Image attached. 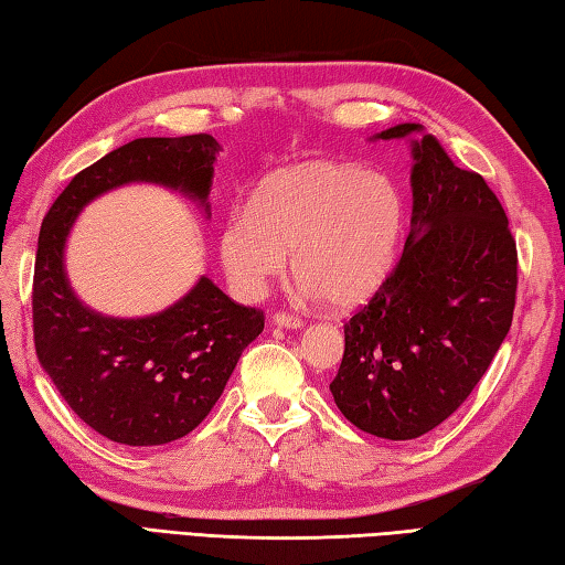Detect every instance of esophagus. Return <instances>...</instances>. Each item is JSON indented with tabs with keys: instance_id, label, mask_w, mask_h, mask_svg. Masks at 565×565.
Segmentation results:
<instances>
[{
	"instance_id": "34e87169",
	"label": "esophagus",
	"mask_w": 565,
	"mask_h": 565,
	"mask_svg": "<svg viewBox=\"0 0 565 565\" xmlns=\"http://www.w3.org/2000/svg\"><path fill=\"white\" fill-rule=\"evenodd\" d=\"M273 324L280 327V329H299L305 324L302 319L295 317V315H285V312H275L273 315Z\"/></svg>"
}]
</instances>
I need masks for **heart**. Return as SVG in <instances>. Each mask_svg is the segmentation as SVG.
I'll list each match as a JSON object with an SVG mask.
<instances>
[{"label":"heart","mask_w":565,"mask_h":565,"mask_svg":"<svg viewBox=\"0 0 565 565\" xmlns=\"http://www.w3.org/2000/svg\"><path fill=\"white\" fill-rule=\"evenodd\" d=\"M405 224V194L387 172L307 160L260 182L248 210L224 224L218 258L234 290L253 299L292 256L307 295L351 309L395 273Z\"/></svg>","instance_id":"b5f03b06"}]
</instances>
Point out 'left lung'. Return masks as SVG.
Instances as JSON below:
<instances>
[{"label":"left lung","mask_w":565,"mask_h":565,"mask_svg":"<svg viewBox=\"0 0 565 565\" xmlns=\"http://www.w3.org/2000/svg\"><path fill=\"white\" fill-rule=\"evenodd\" d=\"M412 138V228L395 273L347 327L331 395L343 417L380 439L439 427L486 375L512 327L516 244L500 200L460 170L422 124Z\"/></svg>","instance_id":"1"}]
</instances>
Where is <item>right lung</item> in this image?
I'll use <instances>...</instances> for the list:
<instances>
[{"label": "right lung", "mask_w": 565, "mask_h": 565, "mask_svg": "<svg viewBox=\"0 0 565 565\" xmlns=\"http://www.w3.org/2000/svg\"><path fill=\"white\" fill-rule=\"evenodd\" d=\"M210 134L136 138L79 170L45 214L33 268V343L57 393L87 427L126 446L182 439L212 412L241 353L266 324L210 278L163 312L117 319L79 302L65 275V241L83 206L126 182H156L210 214Z\"/></svg>", "instance_id": "obj_1"}]
</instances>
